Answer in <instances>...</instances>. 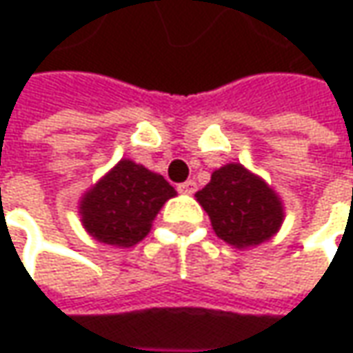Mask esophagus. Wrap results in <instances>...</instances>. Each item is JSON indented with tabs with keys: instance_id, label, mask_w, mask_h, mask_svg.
Wrapping results in <instances>:
<instances>
[{
	"instance_id": "34e87169",
	"label": "esophagus",
	"mask_w": 353,
	"mask_h": 353,
	"mask_svg": "<svg viewBox=\"0 0 353 353\" xmlns=\"http://www.w3.org/2000/svg\"><path fill=\"white\" fill-rule=\"evenodd\" d=\"M176 190L181 194H194L196 192V183L194 181H186V183H181L176 186Z\"/></svg>"
}]
</instances>
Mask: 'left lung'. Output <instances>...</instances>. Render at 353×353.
<instances>
[{
    "label": "left lung",
    "mask_w": 353,
    "mask_h": 353,
    "mask_svg": "<svg viewBox=\"0 0 353 353\" xmlns=\"http://www.w3.org/2000/svg\"><path fill=\"white\" fill-rule=\"evenodd\" d=\"M208 212L216 236L230 245L250 248L277 234L283 206L267 184L241 165H225L212 172L210 183L196 192Z\"/></svg>",
    "instance_id": "1"
}]
</instances>
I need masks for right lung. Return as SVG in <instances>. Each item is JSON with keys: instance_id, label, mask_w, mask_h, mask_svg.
<instances>
[{"instance_id": "1", "label": "right lung", "mask_w": 353, "mask_h": 353, "mask_svg": "<svg viewBox=\"0 0 353 353\" xmlns=\"http://www.w3.org/2000/svg\"><path fill=\"white\" fill-rule=\"evenodd\" d=\"M174 194L161 174L123 159L82 198V224L98 241L129 248L149 234L157 212Z\"/></svg>"}]
</instances>
